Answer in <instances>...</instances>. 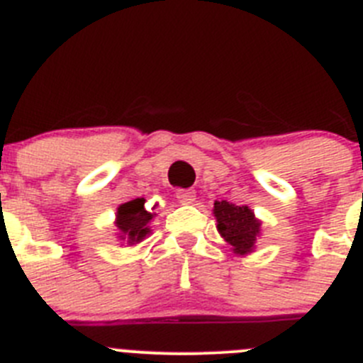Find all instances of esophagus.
<instances>
[{
  "instance_id": "esophagus-1",
  "label": "esophagus",
  "mask_w": 363,
  "mask_h": 363,
  "mask_svg": "<svg viewBox=\"0 0 363 363\" xmlns=\"http://www.w3.org/2000/svg\"><path fill=\"white\" fill-rule=\"evenodd\" d=\"M176 198L182 203H192L196 199V192L191 191V189H179V191H176Z\"/></svg>"
}]
</instances>
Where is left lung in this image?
Here are the masks:
<instances>
[{
  "label": "left lung",
  "instance_id": "1",
  "mask_svg": "<svg viewBox=\"0 0 363 363\" xmlns=\"http://www.w3.org/2000/svg\"><path fill=\"white\" fill-rule=\"evenodd\" d=\"M214 216L218 219V230L239 254H247L254 248L261 223L254 218V212L245 205H235L223 199L214 203Z\"/></svg>",
  "mask_w": 363,
  "mask_h": 363
}]
</instances>
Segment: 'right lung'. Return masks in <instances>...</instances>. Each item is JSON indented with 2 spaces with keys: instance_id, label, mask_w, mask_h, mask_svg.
I'll list each match as a JSON object with an SVG mask.
<instances>
[{
  "instance_id": "right-lung-1",
  "label": "right lung",
  "mask_w": 363,
  "mask_h": 363,
  "mask_svg": "<svg viewBox=\"0 0 363 363\" xmlns=\"http://www.w3.org/2000/svg\"><path fill=\"white\" fill-rule=\"evenodd\" d=\"M151 219L152 214L145 208L144 198L131 199L128 203L121 205L118 212H116V227L124 234L121 238H128L129 242L144 239L149 232L147 225Z\"/></svg>"
}]
</instances>
